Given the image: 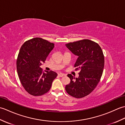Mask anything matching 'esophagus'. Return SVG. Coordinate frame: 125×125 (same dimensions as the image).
<instances>
[{
	"instance_id": "1",
	"label": "esophagus",
	"mask_w": 125,
	"mask_h": 125,
	"mask_svg": "<svg viewBox=\"0 0 125 125\" xmlns=\"http://www.w3.org/2000/svg\"><path fill=\"white\" fill-rule=\"evenodd\" d=\"M65 75L64 73H58V76H59L60 77H63V76H65Z\"/></svg>"
}]
</instances>
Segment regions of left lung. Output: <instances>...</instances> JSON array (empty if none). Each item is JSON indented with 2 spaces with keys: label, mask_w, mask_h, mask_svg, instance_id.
<instances>
[{
  "label": "left lung",
  "mask_w": 125,
  "mask_h": 125,
  "mask_svg": "<svg viewBox=\"0 0 125 125\" xmlns=\"http://www.w3.org/2000/svg\"><path fill=\"white\" fill-rule=\"evenodd\" d=\"M66 47L78 58L74 67L79 69L77 78L71 74L70 83L65 86L69 94L81 98L94 91L100 81L104 67V56L98 43L88 39L70 42Z\"/></svg>",
  "instance_id": "left-lung-1"
}]
</instances>
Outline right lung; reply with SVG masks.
<instances>
[{"label": "right lung", "instance_id": "obj_1", "mask_svg": "<svg viewBox=\"0 0 125 125\" xmlns=\"http://www.w3.org/2000/svg\"><path fill=\"white\" fill-rule=\"evenodd\" d=\"M54 44L40 38L26 41L21 47L17 60V69L22 85L28 94L39 96L46 94L57 76L53 71H45L40 67Z\"/></svg>", "mask_w": 125, "mask_h": 125}]
</instances>
